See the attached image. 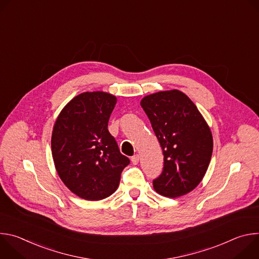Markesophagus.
<instances>
[{
	"mask_svg": "<svg viewBox=\"0 0 259 259\" xmlns=\"http://www.w3.org/2000/svg\"><path fill=\"white\" fill-rule=\"evenodd\" d=\"M139 155H134L132 158H131V162L134 164V165H136V164H138V162H139Z\"/></svg>",
	"mask_w": 259,
	"mask_h": 259,
	"instance_id": "obj_1",
	"label": "esophagus"
}]
</instances>
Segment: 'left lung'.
Returning <instances> with one entry per match:
<instances>
[{
    "mask_svg": "<svg viewBox=\"0 0 259 259\" xmlns=\"http://www.w3.org/2000/svg\"><path fill=\"white\" fill-rule=\"evenodd\" d=\"M140 105L149 117L164 155L162 174L155 191L177 198L195 190L208 169L212 151L211 130L196 104L173 89L144 96Z\"/></svg>",
    "mask_w": 259,
    "mask_h": 259,
    "instance_id": "8db88e82",
    "label": "left lung"
}]
</instances>
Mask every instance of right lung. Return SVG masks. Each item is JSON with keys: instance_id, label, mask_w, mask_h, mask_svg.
I'll return each mask as SVG.
<instances>
[{"instance_id": "obj_1", "label": "right lung", "mask_w": 259, "mask_h": 259, "mask_svg": "<svg viewBox=\"0 0 259 259\" xmlns=\"http://www.w3.org/2000/svg\"><path fill=\"white\" fill-rule=\"evenodd\" d=\"M117 97L102 91L73 97L58 115L51 137L55 169L66 188L88 201L113 195L130 160L107 129Z\"/></svg>"}]
</instances>
